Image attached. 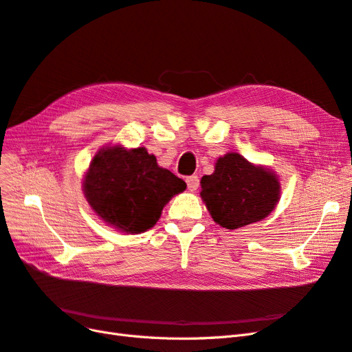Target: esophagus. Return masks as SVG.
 I'll list each match as a JSON object with an SVG mask.
<instances>
[{
    "label": "esophagus",
    "instance_id": "1",
    "mask_svg": "<svg viewBox=\"0 0 352 352\" xmlns=\"http://www.w3.org/2000/svg\"><path fill=\"white\" fill-rule=\"evenodd\" d=\"M186 185H188V189H189V190H197L198 186H199V177H198L197 175L188 176V177H186Z\"/></svg>",
    "mask_w": 352,
    "mask_h": 352
}]
</instances>
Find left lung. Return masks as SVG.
Returning <instances> with one entry per match:
<instances>
[{"label":"left lung","instance_id":"8db88e82","mask_svg":"<svg viewBox=\"0 0 352 352\" xmlns=\"http://www.w3.org/2000/svg\"><path fill=\"white\" fill-rule=\"evenodd\" d=\"M201 197L217 225L238 229L267 217L279 201V180L236 153L220 157L212 175L202 176Z\"/></svg>","mask_w":352,"mask_h":352}]
</instances>
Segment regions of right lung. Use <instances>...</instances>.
Listing matches in <instances>:
<instances>
[{
  "mask_svg": "<svg viewBox=\"0 0 352 352\" xmlns=\"http://www.w3.org/2000/svg\"><path fill=\"white\" fill-rule=\"evenodd\" d=\"M182 179L158 167L144 146H109L94 157L83 180L89 206L111 226L127 233L153 228L163 207L185 190Z\"/></svg>",
  "mask_w": 352,
  "mask_h": 352,
  "instance_id": "obj_1",
  "label": "right lung"
}]
</instances>
